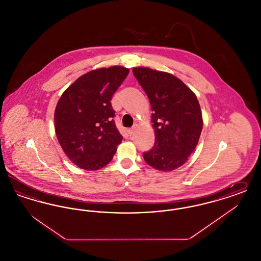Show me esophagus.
Wrapping results in <instances>:
<instances>
[{
	"label": "esophagus",
	"mask_w": 261,
	"mask_h": 261,
	"mask_svg": "<svg viewBox=\"0 0 261 261\" xmlns=\"http://www.w3.org/2000/svg\"><path fill=\"white\" fill-rule=\"evenodd\" d=\"M136 125H135V126H133L131 129H129V130H128V134H129V135H132V134H134V132L136 131Z\"/></svg>",
	"instance_id": "34e87169"
}]
</instances>
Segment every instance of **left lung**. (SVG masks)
Wrapping results in <instances>:
<instances>
[{"label":"left lung","instance_id":"obj_1","mask_svg":"<svg viewBox=\"0 0 261 261\" xmlns=\"http://www.w3.org/2000/svg\"><path fill=\"white\" fill-rule=\"evenodd\" d=\"M133 74L150 102L154 146L144 152L145 162L160 171H172L186 163L202 130V114L195 93L168 72L134 67Z\"/></svg>","mask_w":261,"mask_h":261}]
</instances>
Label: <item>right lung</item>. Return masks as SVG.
Masks as SVG:
<instances>
[{
	"label": "right lung",
	"instance_id": "obj_1",
	"mask_svg": "<svg viewBox=\"0 0 261 261\" xmlns=\"http://www.w3.org/2000/svg\"><path fill=\"white\" fill-rule=\"evenodd\" d=\"M129 69L114 65L80 76L62 93L55 110V130L62 150L81 169L109 164L122 136L111 100Z\"/></svg>",
	"mask_w": 261,
	"mask_h": 261
}]
</instances>
